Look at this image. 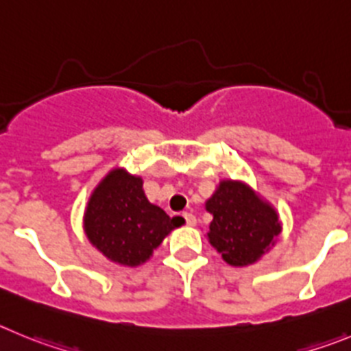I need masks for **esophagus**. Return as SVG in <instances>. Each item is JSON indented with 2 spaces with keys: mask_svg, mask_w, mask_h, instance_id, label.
<instances>
[{
  "mask_svg": "<svg viewBox=\"0 0 351 351\" xmlns=\"http://www.w3.org/2000/svg\"><path fill=\"white\" fill-rule=\"evenodd\" d=\"M183 219H185V223H187V226H195V217L192 213H183Z\"/></svg>",
  "mask_w": 351,
  "mask_h": 351,
  "instance_id": "obj_1",
  "label": "esophagus"
}]
</instances>
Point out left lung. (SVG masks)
Wrapping results in <instances>:
<instances>
[{
    "label": "left lung",
    "instance_id": "8db88e82",
    "mask_svg": "<svg viewBox=\"0 0 351 351\" xmlns=\"http://www.w3.org/2000/svg\"><path fill=\"white\" fill-rule=\"evenodd\" d=\"M204 208L213 217L208 241L229 266L245 267L261 261L282 232L276 208L241 180H222Z\"/></svg>",
    "mask_w": 351,
    "mask_h": 351
}]
</instances>
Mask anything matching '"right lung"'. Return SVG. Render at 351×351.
Masks as SVG:
<instances>
[{
	"instance_id": "1",
	"label": "right lung",
	"mask_w": 351,
	"mask_h": 351,
	"mask_svg": "<svg viewBox=\"0 0 351 351\" xmlns=\"http://www.w3.org/2000/svg\"><path fill=\"white\" fill-rule=\"evenodd\" d=\"M178 227L162 208L152 204L143 178L113 168L96 185L84 211V232L108 261L136 267L152 257L162 239Z\"/></svg>"
}]
</instances>
